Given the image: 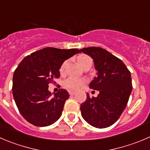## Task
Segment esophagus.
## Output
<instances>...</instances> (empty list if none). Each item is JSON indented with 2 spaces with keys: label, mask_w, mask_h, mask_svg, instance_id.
I'll use <instances>...</instances> for the list:
<instances>
[{
  "label": "esophagus",
  "mask_w": 150,
  "mask_h": 150,
  "mask_svg": "<svg viewBox=\"0 0 150 150\" xmlns=\"http://www.w3.org/2000/svg\"><path fill=\"white\" fill-rule=\"evenodd\" d=\"M75 93H76V92H75V91H69V94L71 96H74Z\"/></svg>",
  "instance_id": "34e87169"
}]
</instances>
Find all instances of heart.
Returning a JSON list of instances; mask_svg holds the SVG:
<instances>
[{"mask_svg": "<svg viewBox=\"0 0 150 150\" xmlns=\"http://www.w3.org/2000/svg\"><path fill=\"white\" fill-rule=\"evenodd\" d=\"M77 61L79 62V65L83 68L84 65H86L87 63L90 62H92V59L89 56L86 54H80L77 57ZM68 63V61H65L62 64V65L60 66L59 68V73L61 74H63L65 73V66L67 65ZM85 82V79H80V78H74V77H71L68 78V79L65 81L64 82V85L67 88L71 90H74V91H76V90L79 89L81 88L82 85Z\"/></svg>", "mask_w": 150, "mask_h": 150, "instance_id": "obj_1", "label": "heart"}]
</instances>
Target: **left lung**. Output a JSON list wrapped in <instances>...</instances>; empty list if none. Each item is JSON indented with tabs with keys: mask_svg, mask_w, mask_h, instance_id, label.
I'll return each instance as SVG.
<instances>
[{
	"mask_svg": "<svg viewBox=\"0 0 150 150\" xmlns=\"http://www.w3.org/2000/svg\"><path fill=\"white\" fill-rule=\"evenodd\" d=\"M93 59L96 76L90 88L99 91L97 97H90L80 105L82 116L91 126L106 128L113 125L127 105L132 90L131 74L120 59L99 47L80 49Z\"/></svg>",
	"mask_w": 150,
	"mask_h": 150,
	"instance_id": "1",
	"label": "left lung"
}]
</instances>
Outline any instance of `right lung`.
<instances>
[{
	"label": "right lung",
	"mask_w": 150,
	"mask_h": 150,
	"mask_svg": "<svg viewBox=\"0 0 150 150\" xmlns=\"http://www.w3.org/2000/svg\"><path fill=\"white\" fill-rule=\"evenodd\" d=\"M79 52L76 48L47 47L31 53L18 65L13 74L12 93L19 112L27 122L46 127L60 118L69 94L60 89L53 96L48 84L60 76L62 64Z\"/></svg>",
	"instance_id": "add662e5"
}]
</instances>
